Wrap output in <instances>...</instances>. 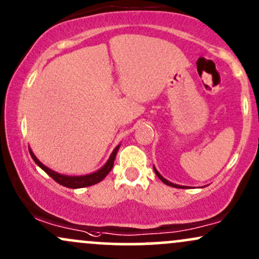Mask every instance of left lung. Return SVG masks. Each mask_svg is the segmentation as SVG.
I'll return each mask as SVG.
<instances>
[{
    "instance_id": "1",
    "label": "left lung",
    "mask_w": 259,
    "mask_h": 259,
    "mask_svg": "<svg viewBox=\"0 0 259 259\" xmlns=\"http://www.w3.org/2000/svg\"><path fill=\"white\" fill-rule=\"evenodd\" d=\"M153 169H155V173H156V175H157V177H158V178H160V180H161L162 182H163V183H164V184H167V186H171V187H175V188H187V187H182V186H178V184H173V183H171V182H168V181H167V180H164V178H163V177H162V176L160 175V173H158V172H157V169H156V168H155V167H153Z\"/></svg>"
}]
</instances>
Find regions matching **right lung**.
Segmentation results:
<instances>
[{
    "instance_id": "right-lung-1",
    "label": "right lung",
    "mask_w": 259,
    "mask_h": 259,
    "mask_svg": "<svg viewBox=\"0 0 259 259\" xmlns=\"http://www.w3.org/2000/svg\"><path fill=\"white\" fill-rule=\"evenodd\" d=\"M118 150H119V146H116L114 149V151H113L112 155H110L109 160L107 161V163L104 164V166L102 167L99 171L92 173V175L79 176V177H71V176L59 175V173L51 171L50 168H48L47 166H44V164H42L41 162L39 161L35 156H34V153L32 152V150L30 149H29V152H30V156H32L34 162H35V163L40 167L42 171L47 172L54 181L58 182V183L61 184V186L66 187V188L76 189V188H83V187L93 186V184H97L102 180H104V177H106L108 173L110 172V169L113 168V164H114V160H115V156H116V152H118Z\"/></svg>"
}]
</instances>
